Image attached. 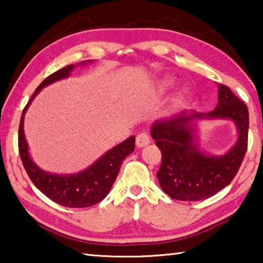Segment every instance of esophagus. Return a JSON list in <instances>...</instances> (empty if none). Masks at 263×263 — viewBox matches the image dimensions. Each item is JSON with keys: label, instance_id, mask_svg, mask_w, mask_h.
<instances>
[{"label": "esophagus", "instance_id": "1", "mask_svg": "<svg viewBox=\"0 0 263 263\" xmlns=\"http://www.w3.org/2000/svg\"><path fill=\"white\" fill-rule=\"evenodd\" d=\"M149 142H151V139L146 133H139L136 138V145L138 148L145 147V146H147Z\"/></svg>", "mask_w": 263, "mask_h": 263}]
</instances>
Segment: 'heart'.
Instances as JSON below:
<instances>
[{
  "label": "heart",
  "instance_id": "obj_1",
  "mask_svg": "<svg viewBox=\"0 0 263 263\" xmlns=\"http://www.w3.org/2000/svg\"><path fill=\"white\" fill-rule=\"evenodd\" d=\"M175 78L171 77V75H167V77H163L159 80L157 82V89L160 92H164L169 90V89H172L173 87L175 86ZM189 97V90L186 88L181 89V90L177 91V94L175 95L174 99H173V104L174 105H180L182 103H184V102L188 100Z\"/></svg>",
  "mask_w": 263,
  "mask_h": 263
}]
</instances>
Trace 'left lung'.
I'll use <instances>...</instances> for the list:
<instances>
[{"mask_svg": "<svg viewBox=\"0 0 263 263\" xmlns=\"http://www.w3.org/2000/svg\"><path fill=\"white\" fill-rule=\"evenodd\" d=\"M210 120H231L237 128V140L225 154L210 155L199 146V125ZM248 125L246 104L224 84H218V103L210 112L184 110L155 121L151 136L162 154L157 173L161 189L179 201H203L229 185L246 154Z\"/></svg>", "mask_w": 263, "mask_h": 263, "instance_id": "left-lung-1", "label": "left lung"}]
</instances>
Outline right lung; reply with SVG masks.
I'll return each mask as SVG.
<instances>
[{
	"label": "right lung",
	"instance_id": "right-lung-1",
	"mask_svg": "<svg viewBox=\"0 0 263 263\" xmlns=\"http://www.w3.org/2000/svg\"><path fill=\"white\" fill-rule=\"evenodd\" d=\"M94 60L79 62L77 65H68L58 72L46 78L35 89L29 103L23 110L18 131V148L22 162L33 184L52 199L62 206L68 208H88L100 203L105 198L117 177L123 160L135 151V136H131L121 144L116 145L90 164L88 168L73 174H55L42 169L33 161L29 152V145L24 133V117L30 104L43 88L60 80L69 78L70 73L78 66L91 64Z\"/></svg>",
	"mask_w": 263,
	"mask_h": 263
}]
</instances>
